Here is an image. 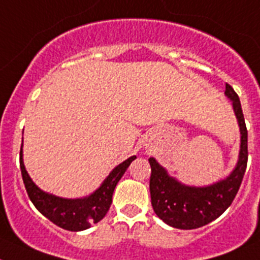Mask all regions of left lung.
I'll return each instance as SVG.
<instances>
[{"instance_id":"8db88e82","label":"left lung","mask_w":260,"mask_h":260,"mask_svg":"<svg viewBox=\"0 0 260 260\" xmlns=\"http://www.w3.org/2000/svg\"><path fill=\"white\" fill-rule=\"evenodd\" d=\"M224 94L232 101L241 133L239 160L227 178L205 187L186 186L150 157V195L154 212L167 224L179 230H193L217 219L230 207L241 186L247 164V131L236 92L225 83Z\"/></svg>"}]
</instances>
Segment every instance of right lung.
<instances>
[{"label": "right lung", "mask_w": 260, "mask_h": 260, "mask_svg": "<svg viewBox=\"0 0 260 260\" xmlns=\"http://www.w3.org/2000/svg\"><path fill=\"white\" fill-rule=\"evenodd\" d=\"M23 147V145H21ZM136 156L128 157L110 172L101 186L89 196L82 199H64L45 192L30 179L23 161V149H20V169L25 190L35 207L46 218L68 231H83L92 223L100 222L113 201V192L116 183L122 178Z\"/></svg>", "instance_id": "1"}]
</instances>
